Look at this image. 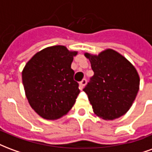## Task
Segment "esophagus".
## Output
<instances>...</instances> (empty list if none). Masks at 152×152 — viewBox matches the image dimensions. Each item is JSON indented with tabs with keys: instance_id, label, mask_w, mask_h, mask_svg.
<instances>
[{
	"instance_id": "esophagus-1",
	"label": "esophagus",
	"mask_w": 152,
	"mask_h": 152,
	"mask_svg": "<svg viewBox=\"0 0 152 152\" xmlns=\"http://www.w3.org/2000/svg\"><path fill=\"white\" fill-rule=\"evenodd\" d=\"M86 82H87V80L86 79H83L80 82V86H79V88L80 90H82L83 88L85 87V86L86 85Z\"/></svg>"
}]
</instances>
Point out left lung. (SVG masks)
Masks as SVG:
<instances>
[{"instance_id":"8db88e82","label":"left lung","mask_w":152,"mask_h":152,"mask_svg":"<svg viewBox=\"0 0 152 152\" xmlns=\"http://www.w3.org/2000/svg\"><path fill=\"white\" fill-rule=\"evenodd\" d=\"M85 55L94 74L83 90L94 112L108 121L121 117L129 110L139 89L137 70L113 50L102 51L99 55Z\"/></svg>"}]
</instances>
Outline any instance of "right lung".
<instances>
[{"label":"right lung","instance_id":"1","mask_svg":"<svg viewBox=\"0 0 152 152\" xmlns=\"http://www.w3.org/2000/svg\"><path fill=\"white\" fill-rule=\"evenodd\" d=\"M76 51L65 46L48 47L35 54L22 72L29 104L39 115L56 120L72 109L80 94L71 68Z\"/></svg>","mask_w":152,"mask_h":152}]
</instances>
